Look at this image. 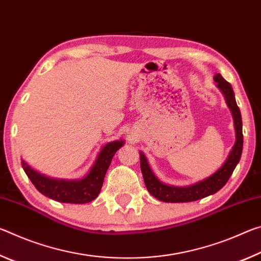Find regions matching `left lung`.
<instances>
[{"instance_id": "1", "label": "left lung", "mask_w": 261, "mask_h": 261, "mask_svg": "<svg viewBox=\"0 0 261 261\" xmlns=\"http://www.w3.org/2000/svg\"><path fill=\"white\" fill-rule=\"evenodd\" d=\"M214 81L216 82V86L220 88L226 99L228 107L230 108L233 125L236 131V141L233 144L230 153L227 158L226 162L222 167L219 168L214 174H212L210 177L197 182L189 187H174V185H168L160 182L158 177L149 167L146 156L144 153H140V169L143 173L144 182L148 192L155 197L156 199L165 202H189L194 201L201 198H205L211 194L218 192L220 189H222L230 177L233 169H235L237 163L240 162L243 149V132H242V116L240 108L236 103L235 94H233L232 87L226 79L220 73H216L214 76Z\"/></svg>"}]
</instances>
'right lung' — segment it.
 I'll list each match as a JSON object with an SVG mask.
<instances>
[{"label":"right lung","instance_id":"add662e5","mask_svg":"<svg viewBox=\"0 0 261 261\" xmlns=\"http://www.w3.org/2000/svg\"><path fill=\"white\" fill-rule=\"evenodd\" d=\"M123 145H124L123 140L106 144L101 148L90 171L81 179L69 180L50 178L38 173L23 160H21V166L38 191L45 194L46 197L60 202H67V204H86L99 196L114 154Z\"/></svg>","mask_w":261,"mask_h":261}]
</instances>
